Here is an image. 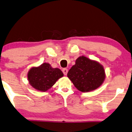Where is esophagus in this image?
Returning <instances> with one entry per match:
<instances>
[{
  "label": "esophagus",
  "mask_w": 132,
  "mask_h": 132,
  "mask_svg": "<svg viewBox=\"0 0 132 132\" xmlns=\"http://www.w3.org/2000/svg\"><path fill=\"white\" fill-rule=\"evenodd\" d=\"M62 71H63V73H64V75H67V73H68V69L66 68H63Z\"/></svg>",
  "instance_id": "1"
}]
</instances>
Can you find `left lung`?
I'll use <instances>...</instances> for the list:
<instances>
[{"instance_id": "left-lung-1", "label": "left lung", "mask_w": 132, "mask_h": 132, "mask_svg": "<svg viewBox=\"0 0 132 132\" xmlns=\"http://www.w3.org/2000/svg\"><path fill=\"white\" fill-rule=\"evenodd\" d=\"M67 76L78 90L88 92L102 85L105 74L103 66L100 63L82 56L76 60Z\"/></svg>"}]
</instances>
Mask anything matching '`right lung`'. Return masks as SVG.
I'll return each mask as SVG.
<instances>
[{"instance_id":"right-lung-1","label":"right lung","mask_w":132,"mask_h":132,"mask_svg":"<svg viewBox=\"0 0 132 132\" xmlns=\"http://www.w3.org/2000/svg\"><path fill=\"white\" fill-rule=\"evenodd\" d=\"M27 76L29 83L34 88L46 92L64 74L59 68H54L48 63H44L37 67H32Z\"/></svg>"}]
</instances>
